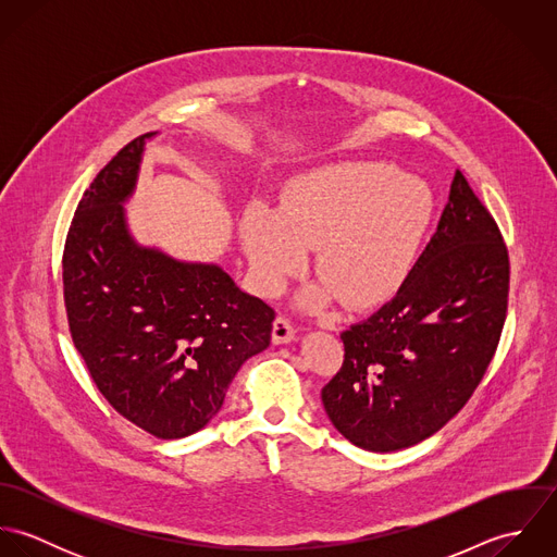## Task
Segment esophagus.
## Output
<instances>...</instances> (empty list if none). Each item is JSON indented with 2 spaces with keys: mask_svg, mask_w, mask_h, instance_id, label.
<instances>
[{
  "mask_svg": "<svg viewBox=\"0 0 557 557\" xmlns=\"http://www.w3.org/2000/svg\"><path fill=\"white\" fill-rule=\"evenodd\" d=\"M296 338V327L289 319L285 315H278L274 319V325H272V341L276 345H283V343H289Z\"/></svg>",
  "mask_w": 557,
  "mask_h": 557,
  "instance_id": "1",
  "label": "esophagus"
}]
</instances>
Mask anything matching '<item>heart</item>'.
<instances>
[{
    "label": "heart",
    "mask_w": 557,
    "mask_h": 557,
    "mask_svg": "<svg viewBox=\"0 0 557 557\" xmlns=\"http://www.w3.org/2000/svg\"><path fill=\"white\" fill-rule=\"evenodd\" d=\"M431 219L433 195L422 180L391 162L349 160L289 182L281 208L252 206L239 232L259 294H278L318 246L323 278L300 302L318 309L343 298L349 309L367 311L405 287Z\"/></svg>",
    "instance_id": "1"
}]
</instances>
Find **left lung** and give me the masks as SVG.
<instances>
[{"instance_id": "1", "label": "left lung", "mask_w": 557, "mask_h": 557, "mask_svg": "<svg viewBox=\"0 0 557 557\" xmlns=\"http://www.w3.org/2000/svg\"><path fill=\"white\" fill-rule=\"evenodd\" d=\"M502 232L457 169L437 234L397 296L341 334L345 356L321 388L351 444L393 453L440 431L491 364L508 311Z\"/></svg>"}]
</instances>
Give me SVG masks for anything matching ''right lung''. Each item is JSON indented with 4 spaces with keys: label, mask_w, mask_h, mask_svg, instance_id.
<instances>
[{
    "label": "right lung",
    "mask_w": 557,
    "mask_h": 557,
    "mask_svg": "<svg viewBox=\"0 0 557 557\" xmlns=\"http://www.w3.org/2000/svg\"><path fill=\"white\" fill-rule=\"evenodd\" d=\"M141 135L83 193L64 257V305L73 343L109 405L159 440L203 429L227 386L272 338L274 309L219 265L180 263L137 246L122 201L144 152Z\"/></svg>",
    "instance_id": "obj_1"
}]
</instances>
